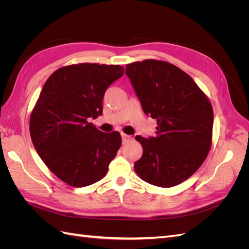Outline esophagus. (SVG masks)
Masks as SVG:
<instances>
[{
  "label": "esophagus",
  "mask_w": 249,
  "mask_h": 249,
  "mask_svg": "<svg viewBox=\"0 0 249 249\" xmlns=\"http://www.w3.org/2000/svg\"><path fill=\"white\" fill-rule=\"evenodd\" d=\"M122 138H123V143H124V144H125V143H127V142L131 141L133 139L132 136H130V135H126V134H122Z\"/></svg>",
  "instance_id": "1"
}]
</instances>
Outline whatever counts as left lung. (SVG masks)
Returning a JSON list of instances; mask_svg holds the SVG:
<instances>
[{
    "mask_svg": "<svg viewBox=\"0 0 249 249\" xmlns=\"http://www.w3.org/2000/svg\"><path fill=\"white\" fill-rule=\"evenodd\" d=\"M125 74L143 112L158 124L155 137L136 136L143 154L134 169L148 184L178 185L199 168L211 148V103L189 74L168 62H134L125 66Z\"/></svg>",
    "mask_w": 249,
    "mask_h": 249,
    "instance_id": "1",
    "label": "left lung"
}]
</instances>
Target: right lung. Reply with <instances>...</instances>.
Listing matches in <instances>:
<instances>
[{
    "mask_svg": "<svg viewBox=\"0 0 249 249\" xmlns=\"http://www.w3.org/2000/svg\"><path fill=\"white\" fill-rule=\"evenodd\" d=\"M124 72L120 65L81 63L61 67L44 83L30 135L41 160L64 183L85 187L107 175L122 137L97 130L89 119L102 115L105 91Z\"/></svg>",
    "mask_w": 249,
    "mask_h": 249,
    "instance_id": "right-lung-1",
    "label": "right lung"
}]
</instances>
